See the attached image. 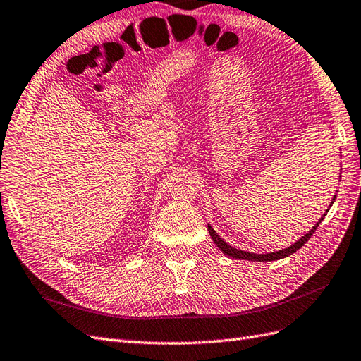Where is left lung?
Wrapping results in <instances>:
<instances>
[{
	"instance_id": "1",
	"label": "left lung",
	"mask_w": 361,
	"mask_h": 361,
	"mask_svg": "<svg viewBox=\"0 0 361 361\" xmlns=\"http://www.w3.org/2000/svg\"><path fill=\"white\" fill-rule=\"evenodd\" d=\"M340 178H342V174H340ZM336 197H337V196H334L333 200H331V204L334 203ZM331 204H329V208H331ZM328 211H329V209H326V212H328ZM325 216H326V214H324V216L320 217V220L316 223V225H314L313 228H311V229L305 233L304 237H300V238L295 243V245H291V246L287 247V249L276 250V252H270V253H252V252L235 249V247H232L231 245H228V243H226L225 240H221L219 233L212 229L211 225H208V231H209V235H211L212 241L217 245V247H219L223 253H225V255H228V257H231V258H235V259H247V261H275V259H281V258H286V257L291 255V253H295L296 250H299L302 246H304L305 243L311 238V235H313L314 231L317 229V226L320 225V221L324 220Z\"/></svg>"
}]
</instances>
